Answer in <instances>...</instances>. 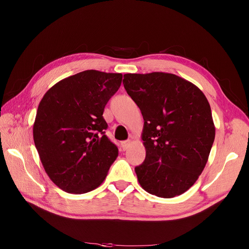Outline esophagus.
<instances>
[{"label":"esophagus","instance_id":"esophagus-1","mask_svg":"<svg viewBox=\"0 0 249 249\" xmlns=\"http://www.w3.org/2000/svg\"><path fill=\"white\" fill-rule=\"evenodd\" d=\"M130 143H131V140H125L121 142V147L123 148V150H126L129 147Z\"/></svg>","mask_w":249,"mask_h":249}]
</instances>
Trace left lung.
Returning a JSON list of instances; mask_svg holds the SVG:
<instances>
[{"mask_svg": "<svg viewBox=\"0 0 249 249\" xmlns=\"http://www.w3.org/2000/svg\"><path fill=\"white\" fill-rule=\"evenodd\" d=\"M127 94L144 120L145 160L135 167L140 186L160 198L187 192L202 174L215 139L203 91L173 73H126Z\"/></svg>", "mask_w": 249, "mask_h": 249, "instance_id": "obj_1", "label": "left lung"}]
</instances>
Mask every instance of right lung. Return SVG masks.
<instances>
[{
  "mask_svg": "<svg viewBox=\"0 0 249 249\" xmlns=\"http://www.w3.org/2000/svg\"><path fill=\"white\" fill-rule=\"evenodd\" d=\"M122 73L85 71L51 87L39 103L33 138L49 178L62 191L85 194L106 178L118 148L105 135L103 113Z\"/></svg>",
  "mask_w": 249,
  "mask_h": 249,
  "instance_id": "obj_1",
  "label": "right lung"
}]
</instances>
